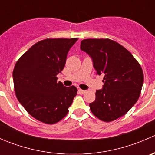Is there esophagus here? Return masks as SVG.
Segmentation results:
<instances>
[{
    "mask_svg": "<svg viewBox=\"0 0 155 155\" xmlns=\"http://www.w3.org/2000/svg\"><path fill=\"white\" fill-rule=\"evenodd\" d=\"M85 92H86V91L82 90V89H79V93L80 94H85Z\"/></svg>",
    "mask_w": 155,
    "mask_h": 155,
    "instance_id": "1",
    "label": "esophagus"
}]
</instances>
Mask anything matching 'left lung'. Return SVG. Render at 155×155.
Returning a JSON list of instances; mask_svg holds the SVG:
<instances>
[{
	"label": "left lung",
	"instance_id": "1",
	"mask_svg": "<svg viewBox=\"0 0 155 155\" xmlns=\"http://www.w3.org/2000/svg\"><path fill=\"white\" fill-rule=\"evenodd\" d=\"M80 48L91 58L104 85L96 91L89 104L92 113L101 121H114L125 115L136 104L143 85V72L129 51L109 39H85Z\"/></svg>",
	"mask_w": 155,
	"mask_h": 155
}]
</instances>
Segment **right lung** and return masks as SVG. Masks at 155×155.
Segmentation results:
<instances>
[{
  "mask_svg": "<svg viewBox=\"0 0 155 155\" xmlns=\"http://www.w3.org/2000/svg\"><path fill=\"white\" fill-rule=\"evenodd\" d=\"M78 40L46 39L35 43L18 59L12 73L17 99L38 121L52 124L64 118L77 94L56 77L65 66L70 48Z\"/></svg>",
  "mask_w": 155,
  "mask_h": 155,
  "instance_id": "obj_1",
  "label": "right lung"
}]
</instances>
